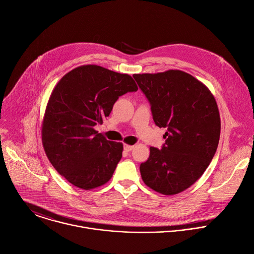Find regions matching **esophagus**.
<instances>
[{"mask_svg": "<svg viewBox=\"0 0 254 254\" xmlns=\"http://www.w3.org/2000/svg\"><path fill=\"white\" fill-rule=\"evenodd\" d=\"M133 149H134V145H128V144L124 145V150L127 151V152H130Z\"/></svg>", "mask_w": 254, "mask_h": 254, "instance_id": "34e87169", "label": "esophagus"}]
</instances>
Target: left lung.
Wrapping results in <instances>:
<instances>
[{"mask_svg":"<svg viewBox=\"0 0 254 254\" xmlns=\"http://www.w3.org/2000/svg\"><path fill=\"white\" fill-rule=\"evenodd\" d=\"M133 77L150 103L155 124L167 129L161 149L150 147L148 160L140 164L141 177L161 194L182 192L214 157L220 137L216 101L204 84L179 70Z\"/></svg>","mask_w":254,"mask_h":254,"instance_id":"left-lung-1","label":"left lung"}]
</instances>
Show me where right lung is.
Returning <instances> with one entry per match:
<instances>
[{"label": "right lung", "instance_id": "right-lung-1", "mask_svg": "<svg viewBox=\"0 0 254 254\" xmlns=\"http://www.w3.org/2000/svg\"><path fill=\"white\" fill-rule=\"evenodd\" d=\"M131 76L96 65L78 67L56 85L47 104L42 142L54 168L71 184L90 190L108 182L123 144L94 129L109 116L120 96L136 92Z\"/></svg>", "mask_w": 254, "mask_h": 254}]
</instances>
